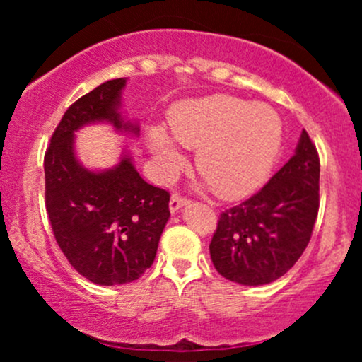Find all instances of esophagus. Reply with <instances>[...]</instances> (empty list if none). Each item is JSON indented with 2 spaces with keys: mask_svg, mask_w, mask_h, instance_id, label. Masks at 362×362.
<instances>
[{
  "mask_svg": "<svg viewBox=\"0 0 362 362\" xmlns=\"http://www.w3.org/2000/svg\"><path fill=\"white\" fill-rule=\"evenodd\" d=\"M187 202L189 201H187L185 197H182L180 194H173L172 197H170V211H172V213H177V211L180 209V207H184Z\"/></svg>",
  "mask_w": 362,
  "mask_h": 362,
  "instance_id": "34e87169",
  "label": "esophagus"
}]
</instances>
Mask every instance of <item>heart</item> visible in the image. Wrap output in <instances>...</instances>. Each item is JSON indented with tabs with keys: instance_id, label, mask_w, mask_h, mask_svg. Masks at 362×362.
<instances>
[{
	"instance_id": "obj_1",
	"label": "heart",
	"mask_w": 362,
	"mask_h": 362,
	"mask_svg": "<svg viewBox=\"0 0 362 362\" xmlns=\"http://www.w3.org/2000/svg\"><path fill=\"white\" fill-rule=\"evenodd\" d=\"M170 134L187 149H197L199 173L213 192L235 201L259 187L271 172L282 144V120L272 107L233 95L216 93L178 103L170 114ZM163 127L148 134L156 172L170 180L185 158Z\"/></svg>"
}]
</instances>
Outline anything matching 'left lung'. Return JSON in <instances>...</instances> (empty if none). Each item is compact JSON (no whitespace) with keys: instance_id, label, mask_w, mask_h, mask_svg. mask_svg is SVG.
I'll use <instances>...</instances> for the list:
<instances>
[{"instance_id":"1","label":"left lung","mask_w":362,"mask_h":362,"mask_svg":"<svg viewBox=\"0 0 362 362\" xmlns=\"http://www.w3.org/2000/svg\"><path fill=\"white\" fill-rule=\"evenodd\" d=\"M320 158L303 131L288 163L257 194L219 216L209 252L228 281L262 286L279 279L308 247L320 206Z\"/></svg>"}]
</instances>
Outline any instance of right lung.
<instances>
[{
    "label": "right lung",
    "mask_w": 362,
    "mask_h": 362,
    "mask_svg": "<svg viewBox=\"0 0 362 362\" xmlns=\"http://www.w3.org/2000/svg\"><path fill=\"white\" fill-rule=\"evenodd\" d=\"M126 78L102 83L62 115L44 156L45 209L54 236L69 264L100 286L126 284L151 267L170 218V194L144 182L126 151L115 167L85 168L74 153V132L109 122L139 134L120 115Z\"/></svg>",
    "instance_id": "add662e5"
}]
</instances>
